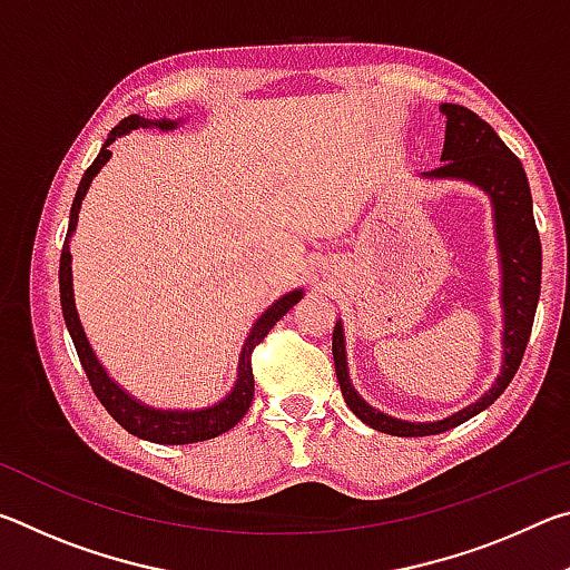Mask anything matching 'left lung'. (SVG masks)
<instances>
[{
	"mask_svg": "<svg viewBox=\"0 0 570 570\" xmlns=\"http://www.w3.org/2000/svg\"><path fill=\"white\" fill-rule=\"evenodd\" d=\"M440 112L448 118L445 128V148H442V166L422 173L424 178H455L468 180L472 186L482 188L493 200L495 210V238L500 250V268H503V370L478 402L468 404L465 410L450 414L438 422H404L394 420L390 414L374 410L366 404L352 387L350 370H346L344 352V332L342 322H336L332 336L334 370L336 380L350 410L370 428L387 432L397 438H424L440 435V432L458 428V424L475 417L478 412L490 407L500 394L505 392L510 380L515 377L520 360H523L525 346L533 330L538 296H540V236L533 218V198L523 170V163L510 153L498 132L490 125L462 105L442 102Z\"/></svg>",
	"mask_w": 570,
	"mask_h": 570,
	"instance_id": "obj_1",
	"label": "left lung"
}]
</instances>
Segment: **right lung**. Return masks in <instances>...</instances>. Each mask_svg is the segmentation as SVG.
<instances>
[{"mask_svg":"<svg viewBox=\"0 0 570 570\" xmlns=\"http://www.w3.org/2000/svg\"><path fill=\"white\" fill-rule=\"evenodd\" d=\"M178 122L180 120H148V118H140V115H130V118L120 120V125H115V128L108 135V140H105V146L100 148V156L92 160V166L85 170L80 186H77L72 208H70V226H67L65 246H62V254H60L62 316H65L67 332H70V336H72L77 356H80L82 370L90 380V387L95 392V397L102 402V407L110 412V417L118 422L120 428L128 430L130 435L150 440V442H158V445H188V442L210 440V438L224 435V432H228L230 428H234V424L240 422V417H244V414L248 412L250 400H254V370H250V352L256 350V344L264 342V336L272 332V326L278 320H282L288 308H292L298 302V298L304 296L302 288H296V292H288L286 296L278 298L276 304L266 308V312L262 314V320L254 324V330H250L244 350H240L238 380L234 384V390H230L228 397H224L218 404H214V407L190 410V412L188 410L186 412H183V410H156V407H148V404H142L135 397H130V394L125 392L120 384H115L108 377V372L102 370V364L98 362V356H95V352H92L88 336H85L80 316H77V308H75L70 238L75 234V226H77V214H80V204H82L85 193H88V188H90L92 178L98 176L100 168L110 160V156H112L110 146L115 142V138H120V135L130 132V130H138V128L173 130Z\"/></svg>","mask_w":570,"mask_h":570,"instance_id":"1","label":"right lung"}]
</instances>
